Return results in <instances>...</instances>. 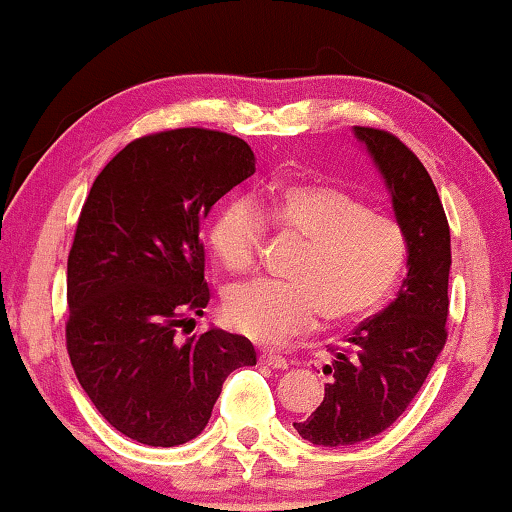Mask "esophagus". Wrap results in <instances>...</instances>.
<instances>
[{
  "mask_svg": "<svg viewBox=\"0 0 512 512\" xmlns=\"http://www.w3.org/2000/svg\"><path fill=\"white\" fill-rule=\"evenodd\" d=\"M261 361H263V364H267V366L277 368V371H283V368H288L286 357H281L277 350H263L261 352Z\"/></svg>",
  "mask_w": 512,
  "mask_h": 512,
  "instance_id": "esophagus-1",
  "label": "esophagus"
}]
</instances>
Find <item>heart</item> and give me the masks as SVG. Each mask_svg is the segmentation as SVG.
Instances as JSON below:
<instances>
[{
    "instance_id": "obj_1",
    "label": "heart",
    "mask_w": 512,
    "mask_h": 512,
    "mask_svg": "<svg viewBox=\"0 0 512 512\" xmlns=\"http://www.w3.org/2000/svg\"><path fill=\"white\" fill-rule=\"evenodd\" d=\"M265 224L304 240L290 263V281H251L229 290L224 318L258 341H283L327 322H357L389 300L407 263V233L391 215L368 208L332 183L270 187L256 208L229 199L208 229L212 254L242 274L256 263Z\"/></svg>"
}]
</instances>
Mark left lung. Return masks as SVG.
Masks as SVG:
<instances>
[{
  "instance_id": "obj_1",
  "label": "left lung",
  "mask_w": 512,
  "mask_h": 512,
  "mask_svg": "<svg viewBox=\"0 0 512 512\" xmlns=\"http://www.w3.org/2000/svg\"><path fill=\"white\" fill-rule=\"evenodd\" d=\"M355 135L373 155L407 233V277L387 309L332 348L325 400L293 423L318 446L357 444L387 430L423 387L448 336L451 229L435 183L396 135L366 125H355Z\"/></svg>"
}]
</instances>
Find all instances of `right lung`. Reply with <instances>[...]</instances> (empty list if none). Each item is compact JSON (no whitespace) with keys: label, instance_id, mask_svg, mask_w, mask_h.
<instances>
[{"label":"right lung","instance_id":"1","mask_svg":"<svg viewBox=\"0 0 512 512\" xmlns=\"http://www.w3.org/2000/svg\"><path fill=\"white\" fill-rule=\"evenodd\" d=\"M254 171L240 137L176 128L130 141L86 196L68 254L66 348L96 410L139 444L201 435L226 377L256 364L245 336H176L210 300L201 226Z\"/></svg>","mask_w":512,"mask_h":512}]
</instances>
